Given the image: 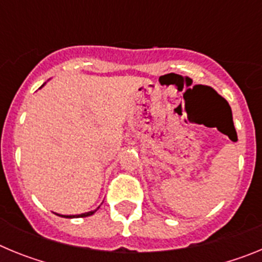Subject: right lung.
Here are the masks:
<instances>
[{"mask_svg":"<svg viewBox=\"0 0 262 262\" xmlns=\"http://www.w3.org/2000/svg\"><path fill=\"white\" fill-rule=\"evenodd\" d=\"M99 207H97L96 210H93V211H89V212H84V214H80V215H59V216H64V217H85V216H90V215H93L94 212L98 210Z\"/></svg>","mask_w":262,"mask_h":262,"instance_id":"1","label":"right lung"}]
</instances>
